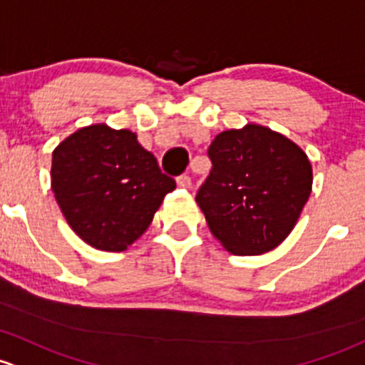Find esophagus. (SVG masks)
Returning a JSON list of instances; mask_svg holds the SVG:
<instances>
[{
  "instance_id": "obj_1",
  "label": "esophagus",
  "mask_w": 365,
  "mask_h": 365,
  "mask_svg": "<svg viewBox=\"0 0 365 365\" xmlns=\"http://www.w3.org/2000/svg\"><path fill=\"white\" fill-rule=\"evenodd\" d=\"M178 186L179 187H191V178L190 175H179L178 178Z\"/></svg>"
}]
</instances>
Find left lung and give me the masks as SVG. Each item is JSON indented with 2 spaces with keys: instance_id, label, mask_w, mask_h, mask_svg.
Returning a JSON list of instances; mask_svg holds the SVG:
<instances>
[{
  "instance_id": "8db88e82",
  "label": "left lung",
  "mask_w": 365,
  "mask_h": 365,
  "mask_svg": "<svg viewBox=\"0 0 365 365\" xmlns=\"http://www.w3.org/2000/svg\"><path fill=\"white\" fill-rule=\"evenodd\" d=\"M197 193L212 235L232 255H262L294 230L313 186L306 153L284 135L246 125L216 135Z\"/></svg>"
}]
</instances>
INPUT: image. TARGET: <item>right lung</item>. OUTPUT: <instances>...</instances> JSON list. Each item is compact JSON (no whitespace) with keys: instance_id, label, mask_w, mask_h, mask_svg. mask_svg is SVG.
Masks as SVG:
<instances>
[{"instance_id":"1","label":"right lung","mask_w":365,"mask_h":365,"mask_svg":"<svg viewBox=\"0 0 365 365\" xmlns=\"http://www.w3.org/2000/svg\"><path fill=\"white\" fill-rule=\"evenodd\" d=\"M51 181L71 230L101 251H125L175 190L133 131L103 123L81 128L54 149Z\"/></svg>"}]
</instances>
